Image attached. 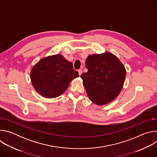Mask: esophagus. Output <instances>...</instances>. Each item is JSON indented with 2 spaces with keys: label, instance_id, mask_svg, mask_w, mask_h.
Returning a JSON list of instances; mask_svg holds the SVG:
<instances>
[{
  "label": "esophagus",
  "instance_id": "34e87169",
  "mask_svg": "<svg viewBox=\"0 0 157 157\" xmlns=\"http://www.w3.org/2000/svg\"><path fill=\"white\" fill-rule=\"evenodd\" d=\"M78 73H79V75L81 76V74L82 73V70H78Z\"/></svg>",
  "mask_w": 157,
  "mask_h": 157
}]
</instances>
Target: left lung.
Instances as JSON below:
<instances>
[{
	"label": "left lung",
	"instance_id": "obj_1",
	"mask_svg": "<svg viewBox=\"0 0 157 157\" xmlns=\"http://www.w3.org/2000/svg\"><path fill=\"white\" fill-rule=\"evenodd\" d=\"M87 72L81 78L89 100L105 105L114 100L121 93L126 76L124 64L113 53L89 55L86 59Z\"/></svg>",
	"mask_w": 157,
	"mask_h": 157
}]
</instances>
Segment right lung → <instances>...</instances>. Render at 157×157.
<instances>
[{"mask_svg":"<svg viewBox=\"0 0 157 157\" xmlns=\"http://www.w3.org/2000/svg\"><path fill=\"white\" fill-rule=\"evenodd\" d=\"M79 76L72 63L60 54L40 59L30 72L32 84L42 96L55 98L61 95L71 81Z\"/></svg>","mask_w":157,"mask_h":157,"instance_id":"obj_1","label":"right lung"}]
</instances>
